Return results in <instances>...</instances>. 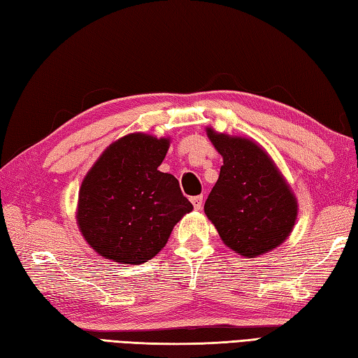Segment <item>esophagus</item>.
I'll return each mask as SVG.
<instances>
[{"label": "esophagus", "mask_w": 358, "mask_h": 358, "mask_svg": "<svg viewBox=\"0 0 358 358\" xmlns=\"http://www.w3.org/2000/svg\"><path fill=\"white\" fill-rule=\"evenodd\" d=\"M190 201H192V204H193L194 208H196V210H201V208H202V196H193Z\"/></svg>", "instance_id": "34e87169"}]
</instances>
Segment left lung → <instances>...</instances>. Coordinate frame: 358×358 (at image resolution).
I'll return each mask as SVG.
<instances>
[{
    "label": "left lung",
    "mask_w": 358,
    "mask_h": 358,
    "mask_svg": "<svg viewBox=\"0 0 358 358\" xmlns=\"http://www.w3.org/2000/svg\"><path fill=\"white\" fill-rule=\"evenodd\" d=\"M222 156L220 178L204 212L224 241L245 257L271 251L298 217V202L271 157L254 141L207 129Z\"/></svg>",
    "instance_id": "8db88e82"
}]
</instances>
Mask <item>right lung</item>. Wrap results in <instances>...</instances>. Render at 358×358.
<instances>
[{"mask_svg":"<svg viewBox=\"0 0 358 358\" xmlns=\"http://www.w3.org/2000/svg\"><path fill=\"white\" fill-rule=\"evenodd\" d=\"M168 146V138L131 134L107 148L85 176L78 224L99 255L127 265L151 260L192 212L179 180L157 170Z\"/></svg>","mask_w":358,"mask_h":358,"instance_id":"right-lung-1","label":"right lung"}]
</instances>
